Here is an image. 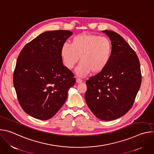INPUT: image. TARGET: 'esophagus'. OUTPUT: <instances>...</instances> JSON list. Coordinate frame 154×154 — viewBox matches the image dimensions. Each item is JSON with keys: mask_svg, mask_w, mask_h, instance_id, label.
<instances>
[{"mask_svg": "<svg viewBox=\"0 0 154 154\" xmlns=\"http://www.w3.org/2000/svg\"><path fill=\"white\" fill-rule=\"evenodd\" d=\"M83 82V80L80 79H76V83H81Z\"/></svg>", "mask_w": 154, "mask_h": 154, "instance_id": "esophagus-1", "label": "esophagus"}]
</instances>
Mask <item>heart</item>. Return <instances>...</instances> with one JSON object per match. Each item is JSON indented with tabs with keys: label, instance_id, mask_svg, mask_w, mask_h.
<instances>
[{
	"label": "heart",
	"instance_id": "heart-1",
	"mask_svg": "<svg viewBox=\"0 0 154 154\" xmlns=\"http://www.w3.org/2000/svg\"><path fill=\"white\" fill-rule=\"evenodd\" d=\"M111 40L98 35L82 33L74 36L71 44L65 42L60 49V56L64 66L72 69L79 61L81 63L76 74L85 77L90 72L99 74L110 61L113 54Z\"/></svg>",
	"mask_w": 154,
	"mask_h": 154
}]
</instances>
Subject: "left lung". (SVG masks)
<instances>
[{
  "mask_svg": "<svg viewBox=\"0 0 154 154\" xmlns=\"http://www.w3.org/2000/svg\"><path fill=\"white\" fill-rule=\"evenodd\" d=\"M113 44L112 56L106 68L86 80L85 99L93 113L103 121L126 114L133 106L141 83L138 57L118 33L103 30Z\"/></svg>",
  "mask_w": 154,
  "mask_h": 154,
  "instance_id": "left-lung-1",
  "label": "left lung"
}]
</instances>
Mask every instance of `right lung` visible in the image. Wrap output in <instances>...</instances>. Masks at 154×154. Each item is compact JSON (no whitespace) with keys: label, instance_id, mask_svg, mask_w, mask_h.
Wrapping results in <instances>:
<instances>
[{"label":"right lung","instance_id":"right-lung-1","mask_svg":"<svg viewBox=\"0 0 154 154\" xmlns=\"http://www.w3.org/2000/svg\"><path fill=\"white\" fill-rule=\"evenodd\" d=\"M72 34L63 30L44 32L27 43L17 57L14 86L22 108L35 118H52L75 82L60 56L62 45Z\"/></svg>","mask_w":154,"mask_h":154}]
</instances>
